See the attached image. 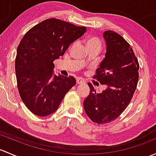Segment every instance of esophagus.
<instances>
[{"label": "esophagus", "instance_id": "1", "mask_svg": "<svg viewBox=\"0 0 156 156\" xmlns=\"http://www.w3.org/2000/svg\"><path fill=\"white\" fill-rule=\"evenodd\" d=\"M76 82L78 84H83V83H85V81L82 78H78L76 80Z\"/></svg>", "mask_w": 156, "mask_h": 156}]
</instances>
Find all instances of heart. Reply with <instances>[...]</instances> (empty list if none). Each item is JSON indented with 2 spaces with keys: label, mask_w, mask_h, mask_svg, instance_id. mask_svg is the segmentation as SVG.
<instances>
[{
  "label": "heart",
  "mask_w": 156,
  "mask_h": 156,
  "mask_svg": "<svg viewBox=\"0 0 156 156\" xmlns=\"http://www.w3.org/2000/svg\"><path fill=\"white\" fill-rule=\"evenodd\" d=\"M86 45L88 48H97L100 49L101 46V42L98 37H90L86 39Z\"/></svg>",
  "instance_id": "b5f03b06"
}]
</instances>
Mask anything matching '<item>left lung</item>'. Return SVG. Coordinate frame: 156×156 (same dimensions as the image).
Returning <instances> with one entry per match:
<instances>
[{"label":"left lung","instance_id":"obj_1","mask_svg":"<svg viewBox=\"0 0 156 156\" xmlns=\"http://www.w3.org/2000/svg\"><path fill=\"white\" fill-rule=\"evenodd\" d=\"M103 37L107 51L93 78L107 89L99 93L89 82L90 93L83 101L87 115L97 124L111 122L125 111L139 78L138 60L129 43L114 31H105Z\"/></svg>","mask_w":156,"mask_h":156}]
</instances>
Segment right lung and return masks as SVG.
Returning <instances> with one entry per match:
<instances>
[{"label":"right lung","instance_id":"add662e5","mask_svg":"<svg viewBox=\"0 0 156 156\" xmlns=\"http://www.w3.org/2000/svg\"><path fill=\"white\" fill-rule=\"evenodd\" d=\"M86 29L48 19L33 27L22 39L15 62L17 87L23 102L34 114L45 117L55 112L76 83L71 75H54V61Z\"/></svg>","mask_w":156,"mask_h":156}]
</instances>
